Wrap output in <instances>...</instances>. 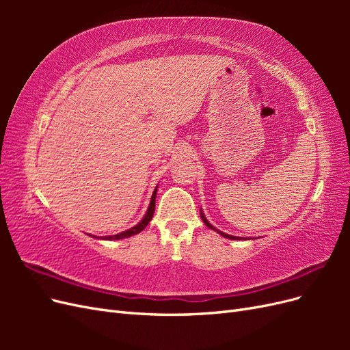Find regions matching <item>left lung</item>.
I'll return each instance as SVG.
<instances>
[{
  "mask_svg": "<svg viewBox=\"0 0 350 350\" xmlns=\"http://www.w3.org/2000/svg\"><path fill=\"white\" fill-rule=\"evenodd\" d=\"M200 216H201V219H203V221H204V224H206V226H207V228H210V229L216 230L217 234H220L221 237H225V238H228V239H242V238H239V237H232V235H228V234H225V232H220V230H219V229H216L215 226H211V225L208 224V220L204 217V213H203V211H201Z\"/></svg>",
  "mask_w": 350,
  "mask_h": 350,
  "instance_id": "left-lung-1",
  "label": "left lung"
}]
</instances>
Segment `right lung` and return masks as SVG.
Returning a JSON list of instances; mask_svg holds the SVG:
<instances>
[{
    "label": "right lung",
    "instance_id": "obj_1",
    "mask_svg": "<svg viewBox=\"0 0 350 350\" xmlns=\"http://www.w3.org/2000/svg\"><path fill=\"white\" fill-rule=\"evenodd\" d=\"M156 193H157V187L154 188V191L152 194V200H150V204H149V208H147L144 217L140 220V224H137L135 226L126 229L124 232H121V234H116V235H111V237H93V238H100V239H107V241H113V239H122V238H130L133 235H137L140 234V232L149 225V221L152 220L153 217V213H154V203H156Z\"/></svg>",
    "mask_w": 350,
    "mask_h": 350
}]
</instances>
